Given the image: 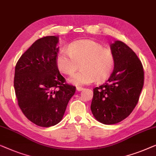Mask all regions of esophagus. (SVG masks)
<instances>
[{
    "mask_svg": "<svg viewBox=\"0 0 156 156\" xmlns=\"http://www.w3.org/2000/svg\"><path fill=\"white\" fill-rule=\"evenodd\" d=\"M83 89H84V88H83V87H76V90H77L78 91H82Z\"/></svg>",
    "mask_w": 156,
    "mask_h": 156,
    "instance_id": "34e87169",
    "label": "esophagus"
}]
</instances>
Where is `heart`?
Wrapping results in <instances>:
<instances>
[{"mask_svg":"<svg viewBox=\"0 0 156 156\" xmlns=\"http://www.w3.org/2000/svg\"><path fill=\"white\" fill-rule=\"evenodd\" d=\"M56 66L62 73L71 75L79 68L82 70L69 78L76 85L100 83L110 75L115 58L111 50L93 40H81L61 49L56 56Z\"/></svg>","mask_w":156,"mask_h":156,"instance_id":"b5f03b06","label":"heart"}]
</instances>
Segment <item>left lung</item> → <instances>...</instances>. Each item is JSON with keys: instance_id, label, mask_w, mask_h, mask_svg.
Listing matches in <instances>:
<instances>
[{"instance_id": "obj_1", "label": "left lung", "mask_w": 156, "mask_h": 156, "mask_svg": "<svg viewBox=\"0 0 156 156\" xmlns=\"http://www.w3.org/2000/svg\"><path fill=\"white\" fill-rule=\"evenodd\" d=\"M110 47L115 68L108 80L93 89L90 106L95 119L105 124H117L130 115L144 83L143 65L135 52L121 41Z\"/></svg>"}]
</instances>
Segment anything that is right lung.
<instances>
[{"instance_id":"right-lung-1","label":"right lung","mask_w":156,"mask_h":156,"mask_svg":"<svg viewBox=\"0 0 156 156\" xmlns=\"http://www.w3.org/2000/svg\"><path fill=\"white\" fill-rule=\"evenodd\" d=\"M55 36L37 39L17 61L14 88L24 115L37 126H54L62 119L76 87L66 82L56 66Z\"/></svg>"}]
</instances>
